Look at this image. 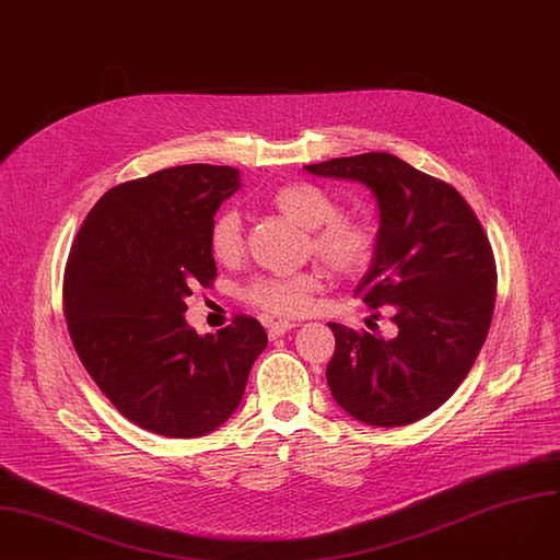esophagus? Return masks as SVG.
<instances>
[{
	"mask_svg": "<svg viewBox=\"0 0 560 560\" xmlns=\"http://www.w3.org/2000/svg\"><path fill=\"white\" fill-rule=\"evenodd\" d=\"M290 328H294V324H292V322H285V319L270 322V324H268V335H270V339H277V337L285 335Z\"/></svg>",
	"mask_w": 560,
	"mask_h": 560,
	"instance_id": "34e87169",
	"label": "esophagus"
}]
</instances>
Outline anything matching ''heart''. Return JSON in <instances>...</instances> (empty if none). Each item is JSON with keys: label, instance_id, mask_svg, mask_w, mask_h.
<instances>
[{"label": "heart", "instance_id": "obj_1", "mask_svg": "<svg viewBox=\"0 0 560 560\" xmlns=\"http://www.w3.org/2000/svg\"><path fill=\"white\" fill-rule=\"evenodd\" d=\"M270 206L288 221L308 230V252L341 277L369 270L377 252V238L369 223L341 214L339 200L324 187L308 180L279 185L270 194ZM243 221L236 210L221 212L210 230V249L219 264H236L243 254ZM322 290L317 270L290 277H254L243 288V299L252 306L279 317H296L313 308Z\"/></svg>", "mask_w": 560, "mask_h": 560}]
</instances>
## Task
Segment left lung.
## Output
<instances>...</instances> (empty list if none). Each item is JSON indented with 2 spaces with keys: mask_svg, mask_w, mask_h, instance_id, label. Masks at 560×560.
<instances>
[{
  "mask_svg": "<svg viewBox=\"0 0 560 560\" xmlns=\"http://www.w3.org/2000/svg\"><path fill=\"white\" fill-rule=\"evenodd\" d=\"M306 170L373 189L377 252L354 294L369 308L390 306L397 326L382 339L328 324L330 393L360 422L413 424L465 382L487 339L498 281L491 243L460 191L393 154L369 151Z\"/></svg>",
  "mask_w": 560,
  "mask_h": 560,
  "instance_id": "obj_1",
  "label": "left lung"
}]
</instances>
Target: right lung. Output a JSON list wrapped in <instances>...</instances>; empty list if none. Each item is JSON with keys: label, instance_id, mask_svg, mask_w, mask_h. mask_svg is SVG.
<instances>
[{"label": "right lung", "instance_id": "add662e5", "mask_svg": "<svg viewBox=\"0 0 560 560\" xmlns=\"http://www.w3.org/2000/svg\"><path fill=\"white\" fill-rule=\"evenodd\" d=\"M238 170L178 165L112 187L80 225L65 268V319L78 358L116 409L144 431L198 438L221 427L268 346L236 315L200 337L185 299L210 288V230Z\"/></svg>", "mask_w": 560, "mask_h": 560}]
</instances>
